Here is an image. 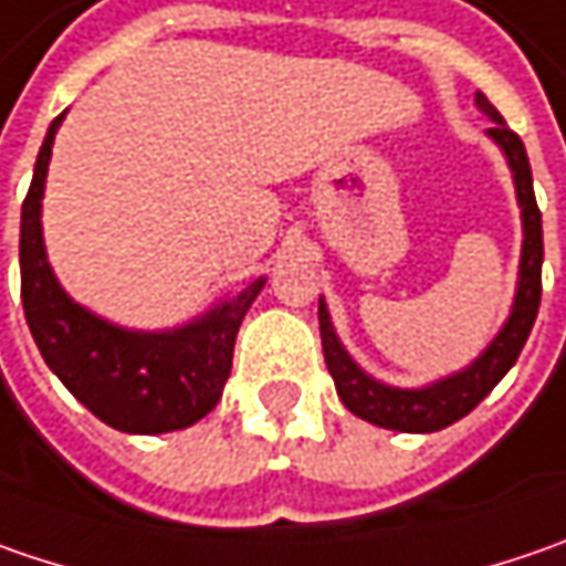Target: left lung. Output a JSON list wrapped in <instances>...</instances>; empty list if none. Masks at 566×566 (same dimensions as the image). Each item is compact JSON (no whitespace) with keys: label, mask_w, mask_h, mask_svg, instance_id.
I'll return each mask as SVG.
<instances>
[{"label":"left lung","mask_w":566,"mask_h":566,"mask_svg":"<svg viewBox=\"0 0 566 566\" xmlns=\"http://www.w3.org/2000/svg\"><path fill=\"white\" fill-rule=\"evenodd\" d=\"M475 104L494 119V126L488 129V136L494 138L504 148L513 180H516V199L523 209V262H520V287H516V301L513 313L504 323L501 335L488 345V352L462 374L447 377V380L433 382L428 389H392L382 386L374 377H367L348 352L342 348L338 335L332 329L329 310L319 301V335H323V357L329 367L338 399L345 402L348 411H355L357 418L377 424V428L406 430V433H430V430L450 428L453 421L465 418L481 399L504 380V374L516 364V357L526 345L532 323L538 316V301H542V256H545V243H542V211L535 202V189H532V170H528L526 145L504 123V116L494 111V104L475 94Z\"/></svg>","instance_id":"left-lung-1"}]
</instances>
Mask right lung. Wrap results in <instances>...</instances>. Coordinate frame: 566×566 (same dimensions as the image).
<instances>
[{
	"label": "right lung",
	"mask_w": 566,
	"mask_h": 566,
	"mask_svg": "<svg viewBox=\"0 0 566 566\" xmlns=\"http://www.w3.org/2000/svg\"><path fill=\"white\" fill-rule=\"evenodd\" d=\"M56 116L40 145L34 180L21 206V304L46 367L104 424L126 433H164L206 418L231 374L237 329L265 279L247 284L234 301L174 332L116 329L72 304L50 272L40 237V199Z\"/></svg>",
	"instance_id": "add662e5"
}]
</instances>
